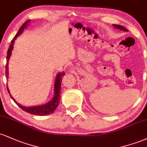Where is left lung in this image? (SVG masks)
<instances>
[{"label":"left lung","instance_id":"obj_1","mask_svg":"<svg viewBox=\"0 0 147 147\" xmlns=\"http://www.w3.org/2000/svg\"><path fill=\"white\" fill-rule=\"evenodd\" d=\"M113 26L115 28H116V29L120 30H123V31H124V32H128L127 29H126V28H124V27L122 26V25H115V24H113Z\"/></svg>","mask_w":147,"mask_h":147}]
</instances>
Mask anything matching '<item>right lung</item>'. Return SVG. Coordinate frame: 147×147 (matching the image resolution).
I'll list each match as a JSON object with an SVG mask.
<instances>
[{
    "mask_svg": "<svg viewBox=\"0 0 147 147\" xmlns=\"http://www.w3.org/2000/svg\"><path fill=\"white\" fill-rule=\"evenodd\" d=\"M30 22V20H28L26 22H25L23 25H21V27L20 28V29L18 30V32L16 34V36L14 37V38L11 41V45H9V48L8 49L7 51V63L5 65V74H6V78L7 79L9 77V70H8V64H9V58L11 57V51H12L13 48H14V43L15 42V40L16 39V38L21 35L22 32H23L25 28H27L28 25H29ZM65 75V72H58L56 76V79H55V85H54V95L53 97L51 100L49 101L48 102L45 103L44 104H41V105H37V106H32L28 107V106H23L21 105V104H18L16 102V100L13 98L12 96L10 94L9 88L7 87V90L9 92L10 97H11V99L16 102V104L21 108V109H23V111H25V112L29 113L30 114L36 115H48L49 114L53 113L54 111H55V109H57V106H58L60 102V93H61V81L63 79V76Z\"/></svg>",
    "mask_w": 147,
    "mask_h": 147,
    "instance_id": "obj_1",
    "label": "right lung"
}]
</instances>
